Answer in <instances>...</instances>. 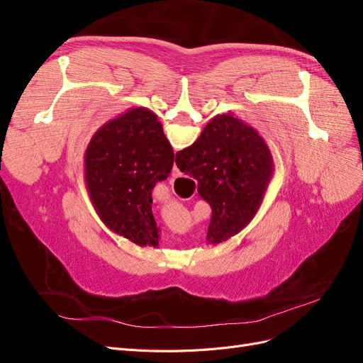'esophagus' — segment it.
I'll use <instances>...</instances> for the list:
<instances>
[{
    "instance_id": "34e87169",
    "label": "esophagus",
    "mask_w": 363,
    "mask_h": 363,
    "mask_svg": "<svg viewBox=\"0 0 363 363\" xmlns=\"http://www.w3.org/2000/svg\"><path fill=\"white\" fill-rule=\"evenodd\" d=\"M171 175H172L174 179H177V177H180V175H182L180 169H179L177 167H175V163H174V167H172V172H171Z\"/></svg>"
}]
</instances>
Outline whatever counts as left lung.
Returning <instances> with one entry per match:
<instances>
[{
    "label": "left lung",
    "mask_w": 363,
    "mask_h": 363,
    "mask_svg": "<svg viewBox=\"0 0 363 363\" xmlns=\"http://www.w3.org/2000/svg\"><path fill=\"white\" fill-rule=\"evenodd\" d=\"M172 163L162 124L145 107L130 108L98 130L84 155V180L104 225L136 245L157 247L151 192L168 179Z\"/></svg>",
    "instance_id": "obj_1"
}]
</instances>
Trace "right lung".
I'll list each match as a JSON object with an SVG mask.
<instances>
[{
	"instance_id": "right-lung-1",
	"label": "right lung",
	"mask_w": 363,
	"mask_h": 363,
	"mask_svg": "<svg viewBox=\"0 0 363 363\" xmlns=\"http://www.w3.org/2000/svg\"><path fill=\"white\" fill-rule=\"evenodd\" d=\"M175 163L199 182L200 196L212 207L211 244L224 242L250 224L274 172L265 140L233 113L215 116L191 147L175 155Z\"/></svg>"
}]
</instances>
